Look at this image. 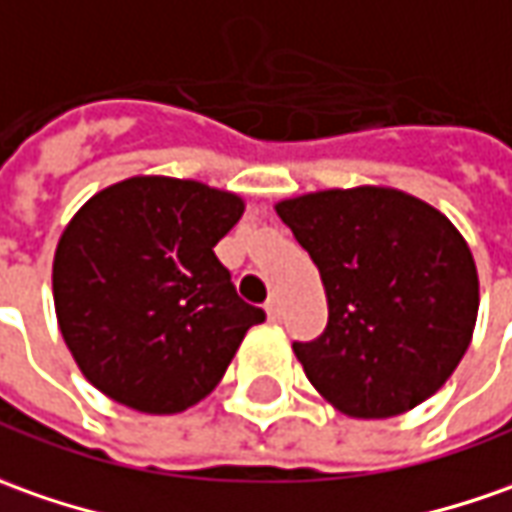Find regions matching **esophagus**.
Listing matches in <instances>:
<instances>
[{
	"mask_svg": "<svg viewBox=\"0 0 512 512\" xmlns=\"http://www.w3.org/2000/svg\"><path fill=\"white\" fill-rule=\"evenodd\" d=\"M280 314H283V309H280V300L272 297V300L266 303V317H269L272 323H277V320H280Z\"/></svg>",
	"mask_w": 512,
	"mask_h": 512,
	"instance_id": "obj_1",
	"label": "esophagus"
}]
</instances>
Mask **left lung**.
<instances>
[{"instance_id": "left-lung-1", "label": "left lung", "mask_w": 512, "mask_h": 512, "mask_svg": "<svg viewBox=\"0 0 512 512\" xmlns=\"http://www.w3.org/2000/svg\"><path fill=\"white\" fill-rule=\"evenodd\" d=\"M320 269L328 326L294 354L320 397L388 419L433 397L473 340L479 274L462 232L391 186L323 189L274 203Z\"/></svg>"}]
</instances>
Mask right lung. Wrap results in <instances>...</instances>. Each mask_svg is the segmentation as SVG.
<instances>
[{
	"instance_id": "obj_1",
	"label": "right lung",
	"mask_w": 512,
	"mask_h": 512,
	"mask_svg": "<svg viewBox=\"0 0 512 512\" xmlns=\"http://www.w3.org/2000/svg\"><path fill=\"white\" fill-rule=\"evenodd\" d=\"M235 192L167 175L107 186L64 226L53 303L81 374L141 414H181L215 391L266 320L215 257L240 221Z\"/></svg>"
}]
</instances>
